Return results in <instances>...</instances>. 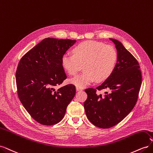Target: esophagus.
Returning <instances> with one entry per match:
<instances>
[{"label":"esophagus","instance_id":"34e87169","mask_svg":"<svg viewBox=\"0 0 153 153\" xmlns=\"http://www.w3.org/2000/svg\"><path fill=\"white\" fill-rule=\"evenodd\" d=\"M76 91H82L83 89L82 87H76Z\"/></svg>","mask_w":153,"mask_h":153}]
</instances>
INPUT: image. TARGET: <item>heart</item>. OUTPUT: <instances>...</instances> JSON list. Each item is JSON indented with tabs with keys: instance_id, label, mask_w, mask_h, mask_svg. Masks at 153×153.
<instances>
[{
	"instance_id": "heart-1",
	"label": "heart",
	"mask_w": 153,
	"mask_h": 153,
	"mask_svg": "<svg viewBox=\"0 0 153 153\" xmlns=\"http://www.w3.org/2000/svg\"><path fill=\"white\" fill-rule=\"evenodd\" d=\"M73 55L64 54L61 60L63 68L70 76L82 69L84 71L69 80L76 87H84L95 80L102 82L108 78L116 66L118 54L111 45L94 41H85L73 48Z\"/></svg>"
}]
</instances>
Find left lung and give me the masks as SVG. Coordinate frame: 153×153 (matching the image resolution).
<instances>
[{"label":"left lung","instance_id":"obj_1","mask_svg":"<svg viewBox=\"0 0 153 153\" xmlns=\"http://www.w3.org/2000/svg\"><path fill=\"white\" fill-rule=\"evenodd\" d=\"M118 59L111 76L102 84L85 90L87 98L84 102L87 117L94 126L110 128L119 124L135 106L142 84L139 63L135 57L114 39ZM108 90L104 95L99 92Z\"/></svg>","mask_w":153,"mask_h":153}]
</instances>
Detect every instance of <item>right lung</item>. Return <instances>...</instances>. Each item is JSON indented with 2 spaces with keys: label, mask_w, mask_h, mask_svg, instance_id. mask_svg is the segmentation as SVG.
<instances>
[{
  "label": "right lung",
  "mask_w": 153,
  "mask_h": 153,
  "mask_svg": "<svg viewBox=\"0 0 153 153\" xmlns=\"http://www.w3.org/2000/svg\"><path fill=\"white\" fill-rule=\"evenodd\" d=\"M76 40L45 38L23 56L16 71L17 94L31 117L41 124L58 123L76 93L73 84L57 89L67 76L62 57Z\"/></svg>",
  "instance_id": "1"
}]
</instances>
